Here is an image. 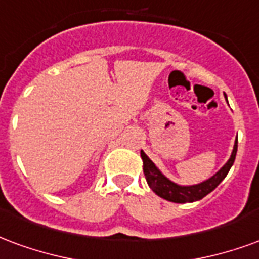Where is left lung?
<instances>
[{"label": "left lung", "instance_id": "1", "mask_svg": "<svg viewBox=\"0 0 259 259\" xmlns=\"http://www.w3.org/2000/svg\"><path fill=\"white\" fill-rule=\"evenodd\" d=\"M237 153V139L235 141V146L232 150L229 160L226 161L225 165L212 175L207 181H203L197 185H189V186H182L169 181L160 169L154 165L152 160L146 156V153L141 150V157L143 160V172L145 178L148 181V185L154 193L163 197L164 200H168L172 203H193L197 200H201L204 196L211 193L218 185L225 179L229 172L230 167L233 165Z\"/></svg>", "mask_w": 259, "mask_h": 259}]
</instances>
